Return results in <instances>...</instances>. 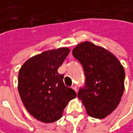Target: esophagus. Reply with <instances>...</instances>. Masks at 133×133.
Here are the masks:
<instances>
[{"label": "esophagus", "instance_id": "esophagus-1", "mask_svg": "<svg viewBox=\"0 0 133 133\" xmlns=\"http://www.w3.org/2000/svg\"><path fill=\"white\" fill-rule=\"evenodd\" d=\"M71 88H72L75 91L77 92V86H76V84H72V86H71Z\"/></svg>", "mask_w": 133, "mask_h": 133}]
</instances>
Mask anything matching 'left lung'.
<instances>
[{"instance_id":"obj_1","label":"left lung","mask_w":133,"mask_h":133,"mask_svg":"<svg viewBox=\"0 0 133 133\" xmlns=\"http://www.w3.org/2000/svg\"><path fill=\"white\" fill-rule=\"evenodd\" d=\"M72 54L82 65L85 84L78 97L90 116L103 119L117 107L124 91L125 71L108 50L90 42L76 45Z\"/></svg>"}]
</instances>
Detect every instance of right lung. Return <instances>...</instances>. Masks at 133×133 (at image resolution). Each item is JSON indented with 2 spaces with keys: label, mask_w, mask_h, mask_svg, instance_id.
I'll use <instances>...</instances> for the list:
<instances>
[{
  "label": "right lung",
  "mask_w": 133,
  "mask_h": 133,
  "mask_svg": "<svg viewBox=\"0 0 133 133\" xmlns=\"http://www.w3.org/2000/svg\"><path fill=\"white\" fill-rule=\"evenodd\" d=\"M70 49L59 48L29 58L20 68L18 91L26 109L34 118L49 123L58 120L75 91L65 85L58 73Z\"/></svg>",
  "instance_id": "right-lung-1"
}]
</instances>
